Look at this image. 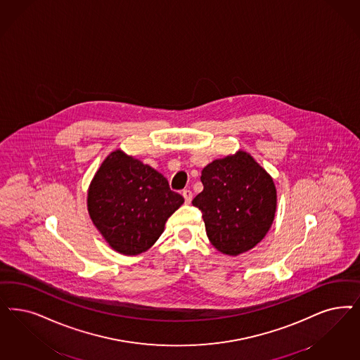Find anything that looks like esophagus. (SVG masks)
I'll use <instances>...</instances> for the list:
<instances>
[{"instance_id":"obj_1","label":"esophagus","mask_w":360,"mask_h":360,"mask_svg":"<svg viewBox=\"0 0 360 360\" xmlns=\"http://www.w3.org/2000/svg\"><path fill=\"white\" fill-rule=\"evenodd\" d=\"M182 195H184V198H185V202L186 203H190L191 202V199H193V193H191V190H184L182 191Z\"/></svg>"}]
</instances>
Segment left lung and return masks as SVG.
Listing matches in <instances>:
<instances>
[{"mask_svg":"<svg viewBox=\"0 0 360 360\" xmlns=\"http://www.w3.org/2000/svg\"><path fill=\"white\" fill-rule=\"evenodd\" d=\"M203 191L193 199L202 211L211 245L236 257L255 248L269 233L276 211V187L251 154L214 160L202 170Z\"/></svg>","mask_w":360,"mask_h":360,"instance_id":"left-lung-1","label":"left lung"}]
</instances>
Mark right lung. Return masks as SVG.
Here are the masks:
<instances>
[{
  "instance_id": "obj_1",
  "label": "right lung",
  "mask_w": 360,
  "mask_h": 360,
  "mask_svg": "<svg viewBox=\"0 0 360 360\" xmlns=\"http://www.w3.org/2000/svg\"><path fill=\"white\" fill-rule=\"evenodd\" d=\"M184 202L160 172L121 149L103 160L87 190L91 222L124 255L148 251Z\"/></svg>"
}]
</instances>
